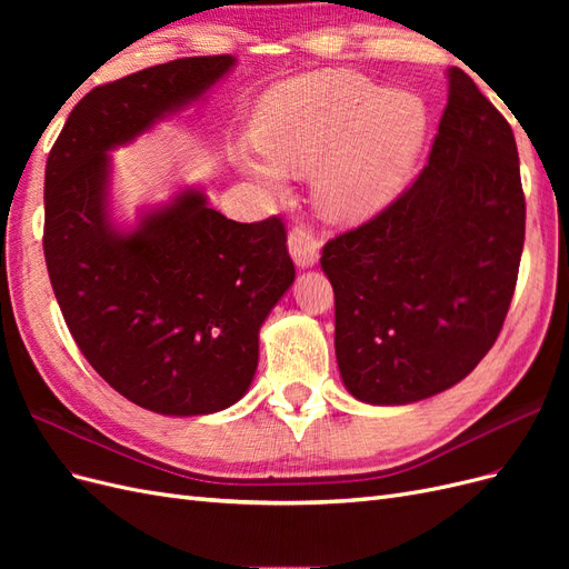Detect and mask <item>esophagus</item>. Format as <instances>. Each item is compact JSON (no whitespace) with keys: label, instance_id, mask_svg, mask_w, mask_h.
Listing matches in <instances>:
<instances>
[{"label":"esophagus","instance_id":"esophagus-1","mask_svg":"<svg viewBox=\"0 0 569 569\" xmlns=\"http://www.w3.org/2000/svg\"><path fill=\"white\" fill-rule=\"evenodd\" d=\"M287 247L299 268H311L320 258V242L306 228H295L287 237Z\"/></svg>","mask_w":569,"mask_h":569}]
</instances>
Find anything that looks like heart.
Instances as JSON below:
<instances>
[{"mask_svg": "<svg viewBox=\"0 0 569 569\" xmlns=\"http://www.w3.org/2000/svg\"><path fill=\"white\" fill-rule=\"evenodd\" d=\"M429 113L410 92H387L353 71H325L270 90L256 109L251 137L234 166L266 192L287 176H313L318 211L360 222L399 197L427 142Z\"/></svg>", "mask_w": 569, "mask_h": 569, "instance_id": "obj_1", "label": "heart"}]
</instances>
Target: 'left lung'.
<instances>
[{
	"instance_id": "obj_1",
	"label": "left lung",
	"mask_w": 569,
	"mask_h": 569,
	"mask_svg": "<svg viewBox=\"0 0 569 569\" xmlns=\"http://www.w3.org/2000/svg\"><path fill=\"white\" fill-rule=\"evenodd\" d=\"M522 247L512 130L449 68V104L418 180L322 249L337 366L353 399L408 406L465 380L501 332Z\"/></svg>"
}]
</instances>
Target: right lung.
Instances as JSON below:
<instances>
[{
  "instance_id": "obj_1",
  "label": "right lung",
  "mask_w": 569,
  "mask_h": 569,
  "mask_svg": "<svg viewBox=\"0 0 569 569\" xmlns=\"http://www.w3.org/2000/svg\"><path fill=\"white\" fill-rule=\"evenodd\" d=\"M234 66L230 54L192 57L101 84L47 159L44 258L68 330L118 393L161 416H209L242 399L295 263L280 218L234 222L201 187L120 226L109 151L194 104Z\"/></svg>"
}]
</instances>
